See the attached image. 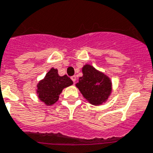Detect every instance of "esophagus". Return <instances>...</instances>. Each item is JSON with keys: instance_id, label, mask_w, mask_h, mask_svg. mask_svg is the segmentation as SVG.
Segmentation results:
<instances>
[{"instance_id": "34e87169", "label": "esophagus", "mask_w": 153, "mask_h": 153, "mask_svg": "<svg viewBox=\"0 0 153 153\" xmlns=\"http://www.w3.org/2000/svg\"><path fill=\"white\" fill-rule=\"evenodd\" d=\"M76 76L75 75H74V76L71 77V79H72V81L74 82V83H75V82H76Z\"/></svg>"}]
</instances>
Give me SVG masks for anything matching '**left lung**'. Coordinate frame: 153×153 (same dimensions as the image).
Masks as SVG:
<instances>
[{"label": "left lung", "mask_w": 153, "mask_h": 153, "mask_svg": "<svg viewBox=\"0 0 153 153\" xmlns=\"http://www.w3.org/2000/svg\"><path fill=\"white\" fill-rule=\"evenodd\" d=\"M82 71V76L79 78L76 87L91 105H102L108 100L112 92L110 79L88 64L83 65Z\"/></svg>", "instance_id": "obj_1"}]
</instances>
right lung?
I'll use <instances>...</instances> for the list:
<instances>
[{"mask_svg":"<svg viewBox=\"0 0 153 153\" xmlns=\"http://www.w3.org/2000/svg\"><path fill=\"white\" fill-rule=\"evenodd\" d=\"M73 84V81L67 76H60L57 70L52 68L45 77L37 84L36 93L42 102L52 105L59 99V95L65 88Z\"/></svg>","mask_w":153,"mask_h":153,"instance_id":"right-lung-1","label":"right lung"}]
</instances>
